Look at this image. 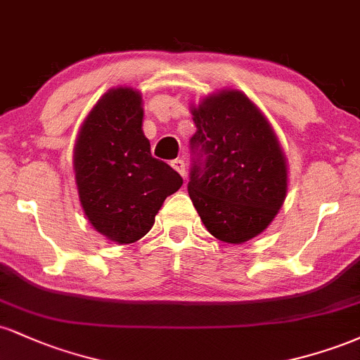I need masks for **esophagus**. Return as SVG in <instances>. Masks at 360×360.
Instances as JSON below:
<instances>
[{"label": "esophagus", "instance_id": "esophagus-1", "mask_svg": "<svg viewBox=\"0 0 360 360\" xmlns=\"http://www.w3.org/2000/svg\"><path fill=\"white\" fill-rule=\"evenodd\" d=\"M171 166L174 167L176 171L179 172L181 176L186 177V162H184L183 159H176V160H172V162H171Z\"/></svg>", "mask_w": 360, "mask_h": 360}]
</instances>
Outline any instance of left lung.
Instances as JSON below:
<instances>
[{
  "instance_id": "1",
  "label": "left lung",
  "mask_w": 360,
  "mask_h": 360,
  "mask_svg": "<svg viewBox=\"0 0 360 360\" xmlns=\"http://www.w3.org/2000/svg\"><path fill=\"white\" fill-rule=\"evenodd\" d=\"M191 113L196 134L189 198L214 238L250 240L271 225L286 200L288 166L279 140L242 91L210 94Z\"/></svg>"
}]
</instances>
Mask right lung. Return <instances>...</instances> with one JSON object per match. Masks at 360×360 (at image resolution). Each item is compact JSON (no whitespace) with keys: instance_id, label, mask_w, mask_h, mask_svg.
<instances>
[{"instance_id":"add662e5","label":"right lung","mask_w":360,"mask_h":360,"mask_svg":"<svg viewBox=\"0 0 360 360\" xmlns=\"http://www.w3.org/2000/svg\"><path fill=\"white\" fill-rule=\"evenodd\" d=\"M142 120L139 91L113 88L89 111L74 146L84 214L96 232L117 243L142 238L164 200L183 186L174 169L152 157Z\"/></svg>"}]
</instances>
